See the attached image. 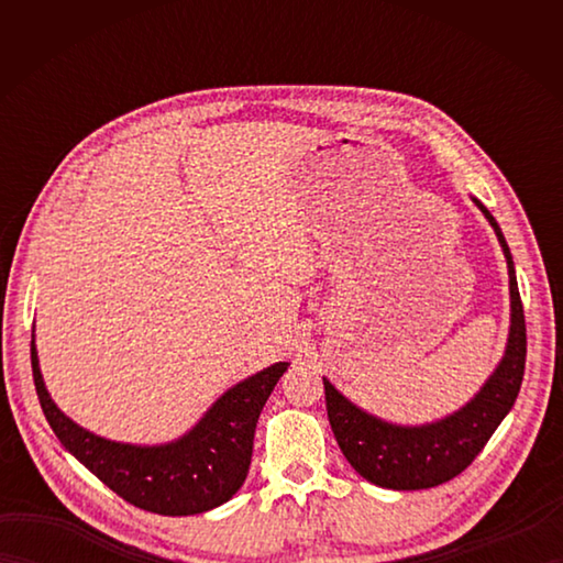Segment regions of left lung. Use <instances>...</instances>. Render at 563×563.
Returning <instances> with one entry per match:
<instances>
[{"mask_svg": "<svg viewBox=\"0 0 563 563\" xmlns=\"http://www.w3.org/2000/svg\"><path fill=\"white\" fill-rule=\"evenodd\" d=\"M472 200L494 227L508 263L510 285V329L506 351L479 391L457 411L442 416L438 421L401 426L361 409L324 377L329 423L345 460L363 479L382 488H391V492L433 488L462 474L508 416L522 385L528 336H525L516 266H512L510 249L494 214L486 210L479 198L472 196Z\"/></svg>", "mask_w": 563, "mask_h": 563, "instance_id": "left-lung-1", "label": "left lung"}]
</instances>
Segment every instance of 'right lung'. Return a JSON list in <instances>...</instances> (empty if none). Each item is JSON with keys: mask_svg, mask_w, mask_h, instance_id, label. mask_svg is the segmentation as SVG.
<instances>
[{"mask_svg": "<svg viewBox=\"0 0 563 563\" xmlns=\"http://www.w3.org/2000/svg\"><path fill=\"white\" fill-rule=\"evenodd\" d=\"M290 363H273L218 397L176 440L135 445L91 433L57 409L31 339V367L41 409L65 450L128 504L159 516H196L227 504L242 488L258 416Z\"/></svg>", "mask_w": 563, "mask_h": 563, "instance_id": "obj_1", "label": "right lung"}]
</instances>
